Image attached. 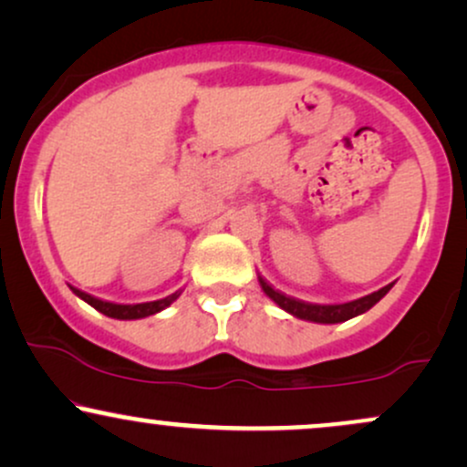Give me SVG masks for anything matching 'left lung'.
Segmentation results:
<instances>
[{
	"label": "left lung",
	"instance_id": "obj_1",
	"mask_svg": "<svg viewBox=\"0 0 467 467\" xmlns=\"http://www.w3.org/2000/svg\"><path fill=\"white\" fill-rule=\"evenodd\" d=\"M261 289L265 292L267 298H272L278 307L285 309L287 314L296 316L301 320H309V323H320V325H336V323H345V320L353 318V316H360L364 312L373 307L379 298H384L389 294V289L393 287V283H389L387 287L378 289V292L368 294V296L358 298V301L351 303H340V305H316V303H305V301H296V298L285 296L283 292H278L265 281L264 276H259Z\"/></svg>",
	"mask_w": 467,
	"mask_h": 467
}]
</instances>
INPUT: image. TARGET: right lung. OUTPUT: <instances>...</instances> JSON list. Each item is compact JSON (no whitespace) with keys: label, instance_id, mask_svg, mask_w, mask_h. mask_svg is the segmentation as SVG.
I'll use <instances>...</instances> for the list:
<instances>
[{"label":"right lung","instance_id":"add662e5","mask_svg":"<svg viewBox=\"0 0 467 467\" xmlns=\"http://www.w3.org/2000/svg\"><path fill=\"white\" fill-rule=\"evenodd\" d=\"M72 292L77 294L78 298H83V301L88 303V305H92L94 309H99L100 314L109 316V318H116V320H138V318H147V316H153V314L162 312V309L169 307L171 303L178 301V296L182 294V289H178V292H175V294H171V296L160 298V301L138 303V305H118V303H107V301H100V298L89 296V294L80 292V289H77V287H72Z\"/></svg>","mask_w":467,"mask_h":467}]
</instances>
